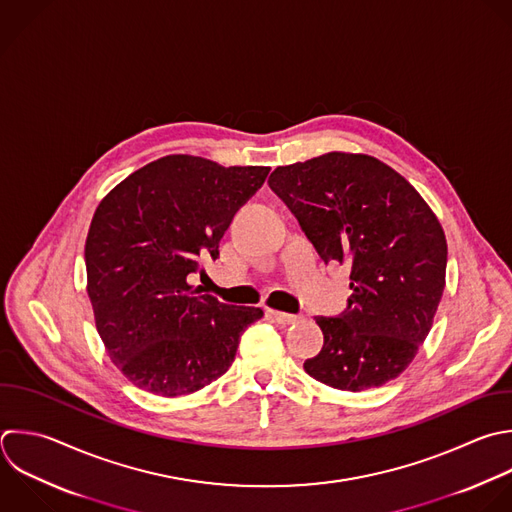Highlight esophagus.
Here are the masks:
<instances>
[{
    "instance_id": "esophagus-1",
    "label": "esophagus",
    "mask_w": 512,
    "mask_h": 512,
    "mask_svg": "<svg viewBox=\"0 0 512 512\" xmlns=\"http://www.w3.org/2000/svg\"><path fill=\"white\" fill-rule=\"evenodd\" d=\"M268 314L282 326H288V324H294L300 320V316L296 314H286V312H280V310H268Z\"/></svg>"
}]
</instances>
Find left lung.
<instances>
[{"label": "left lung", "mask_w": 512, "mask_h": 512, "mask_svg": "<svg viewBox=\"0 0 512 512\" xmlns=\"http://www.w3.org/2000/svg\"><path fill=\"white\" fill-rule=\"evenodd\" d=\"M268 184L324 264H350L348 306L316 318L324 346L304 370L350 392L396 378L428 336L444 290L448 250L436 216L398 172L362 154L280 166Z\"/></svg>", "instance_id": "left-lung-1"}]
</instances>
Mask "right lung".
Returning a JSON list of instances; mask_svg holds the SVG:
<instances>
[{
    "mask_svg": "<svg viewBox=\"0 0 512 512\" xmlns=\"http://www.w3.org/2000/svg\"><path fill=\"white\" fill-rule=\"evenodd\" d=\"M270 168H224L196 156L160 158L118 184L98 206L86 272L96 326L112 362L158 396L196 392L234 362L254 306L196 294L186 278L218 258L236 212Z\"/></svg>",
    "mask_w": 512,
    "mask_h": 512,
    "instance_id": "right-lung-1",
    "label": "right lung"
}]
</instances>
